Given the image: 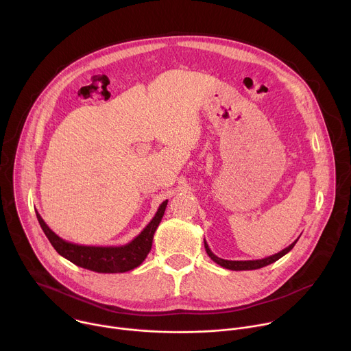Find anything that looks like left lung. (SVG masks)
Here are the masks:
<instances>
[{"label": "left lung", "instance_id": "8db88e82", "mask_svg": "<svg viewBox=\"0 0 351 351\" xmlns=\"http://www.w3.org/2000/svg\"><path fill=\"white\" fill-rule=\"evenodd\" d=\"M298 240V239H297ZM297 240H294L289 247L283 248L282 252L274 254V256H269V257H265L263 260H250V261H229V260H222L219 257H217L213 252L211 248L208 247L206 239H204V247H206V252L207 254L210 256V258L217 263L218 265H221L222 268H226V269H230V271H252V269H258V268H263V267H267L275 261H278L279 258H282L285 254H287L290 250L294 247V244L297 243Z\"/></svg>", "mask_w": 351, "mask_h": 351}]
</instances>
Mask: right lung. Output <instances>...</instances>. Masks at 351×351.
<instances>
[{
	"label": "right lung",
	"mask_w": 351,
	"mask_h": 351,
	"mask_svg": "<svg viewBox=\"0 0 351 351\" xmlns=\"http://www.w3.org/2000/svg\"><path fill=\"white\" fill-rule=\"evenodd\" d=\"M168 199L160 206L154 218L132 241L123 245H82L66 241L47 226L36 211L38 223L57 253L77 267L99 274H122L137 268L147 257L153 245L154 233L164 217Z\"/></svg>",
	"instance_id": "1"
}]
</instances>
